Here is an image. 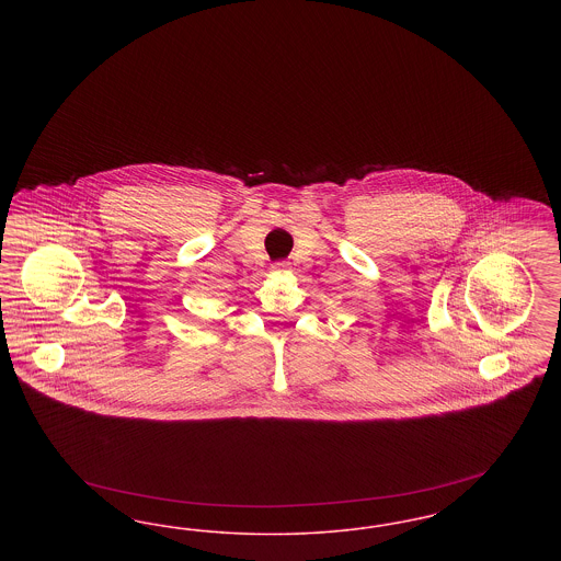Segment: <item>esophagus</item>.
Instances as JSON below:
<instances>
[{"label":"esophagus","mask_w":561,"mask_h":561,"mask_svg":"<svg viewBox=\"0 0 561 561\" xmlns=\"http://www.w3.org/2000/svg\"><path fill=\"white\" fill-rule=\"evenodd\" d=\"M288 263H275V271H286Z\"/></svg>","instance_id":"obj_1"}]
</instances>
